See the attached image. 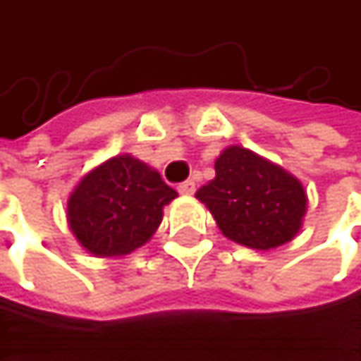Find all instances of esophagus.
I'll list each match as a JSON object with an SVG mask.
<instances>
[{"mask_svg": "<svg viewBox=\"0 0 361 361\" xmlns=\"http://www.w3.org/2000/svg\"><path fill=\"white\" fill-rule=\"evenodd\" d=\"M180 194H183V196H192L194 192H196V183L190 180V181H183V183H180Z\"/></svg>", "mask_w": 361, "mask_h": 361, "instance_id": "34e87169", "label": "esophagus"}]
</instances>
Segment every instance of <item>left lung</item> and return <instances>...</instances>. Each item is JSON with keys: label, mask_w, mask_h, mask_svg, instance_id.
Segmentation results:
<instances>
[{"label": "left lung", "mask_w": 361, "mask_h": 361, "mask_svg": "<svg viewBox=\"0 0 361 361\" xmlns=\"http://www.w3.org/2000/svg\"><path fill=\"white\" fill-rule=\"evenodd\" d=\"M196 198L211 211L221 234L257 251L290 243L307 211L303 183L280 165L243 146H228L215 161V178Z\"/></svg>", "instance_id": "8db88e82"}]
</instances>
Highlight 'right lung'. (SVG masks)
I'll use <instances>...</instances> for the list:
<instances>
[{
	"mask_svg": "<svg viewBox=\"0 0 361 361\" xmlns=\"http://www.w3.org/2000/svg\"><path fill=\"white\" fill-rule=\"evenodd\" d=\"M178 196L161 173L131 154H116L85 173L68 196L66 219L96 257H123L146 245Z\"/></svg>",
	"mask_w": 361,
	"mask_h": 361,
	"instance_id": "add662e5",
	"label": "right lung"
}]
</instances>
